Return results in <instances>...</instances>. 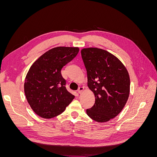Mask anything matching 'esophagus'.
<instances>
[{
	"mask_svg": "<svg viewBox=\"0 0 157 157\" xmlns=\"http://www.w3.org/2000/svg\"><path fill=\"white\" fill-rule=\"evenodd\" d=\"M84 90V86H80L78 89V92L79 94H81L83 91Z\"/></svg>",
	"mask_w": 157,
	"mask_h": 157,
	"instance_id": "obj_1",
	"label": "esophagus"
}]
</instances>
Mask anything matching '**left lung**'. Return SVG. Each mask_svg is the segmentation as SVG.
Listing matches in <instances>:
<instances>
[{
    "mask_svg": "<svg viewBox=\"0 0 157 157\" xmlns=\"http://www.w3.org/2000/svg\"><path fill=\"white\" fill-rule=\"evenodd\" d=\"M81 56L87 71L88 86L95 96L94 105L86 113L95 121L107 122L121 112L128 101L129 73L120 59L105 50L83 48Z\"/></svg>",
    "mask_w": 157,
    "mask_h": 157,
    "instance_id": "left-lung-1",
    "label": "left lung"
}]
</instances>
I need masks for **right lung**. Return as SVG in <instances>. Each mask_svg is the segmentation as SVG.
<instances>
[{
  "instance_id": "add662e5",
  "label": "right lung",
  "mask_w": 157,
  "mask_h": 157,
  "mask_svg": "<svg viewBox=\"0 0 157 157\" xmlns=\"http://www.w3.org/2000/svg\"><path fill=\"white\" fill-rule=\"evenodd\" d=\"M78 52V47H56L45 52L31 65L25 79L24 92L37 115L48 119L55 117L73 100L75 96L66 89L61 71Z\"/></svg>"
}]
</instances>
